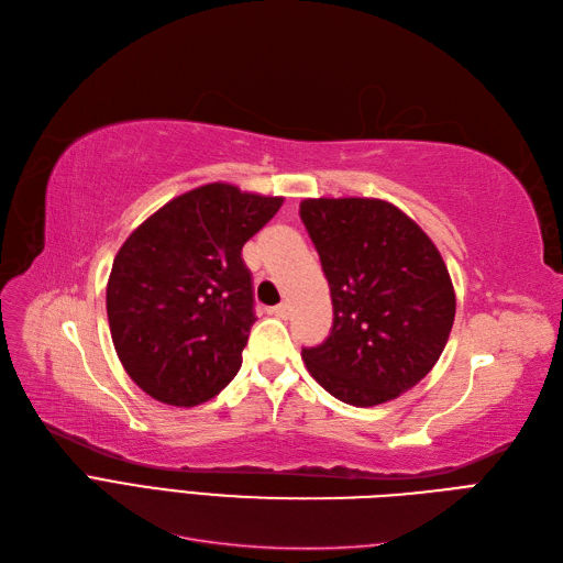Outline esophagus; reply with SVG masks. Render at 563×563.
<instances>
[{
	"label": "esophagus",
	"mask_w": 563,
	"mask_h": 563,
	"mask_svg": "<svg viewBox=\"0 0 563 563\" xmlns=\"http://www.w3.org/2000/svg\"><path fill=\"white\" fill-rule=\"evenodd\" d=\"M268 313L276 316V318H287V316H289V303H278V306L271 308Z\"/></svg>",
	"instance_id": "34e87169"
}]
</instances>
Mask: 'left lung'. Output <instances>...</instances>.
I'll use <instances>...</instances> for the list:
<instances>
[{
  "label": "left lung",
  "instance_id": "1",
  "mask_svg": "<svg viewBox=\"0 0 563 563\" xmlns=\"http://www.w3.org/2000/svg\"><path fill=\"white\" fill-rule=\"evenodd\" d=\"M299 214L334 308L330 336L301 351L306 369L346 405L395 400L434 367L456 316L440 250L378 198H306Z\"/></svg>",
  "mask_w": 563,
  "mask_h": 563
}]
</instances>
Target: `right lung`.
Instances as JSON below:
<instances>
[{
    "mask_svg": "<svg viewBox=\"0 0 563 563\" xmlns=\"http://www.w3.org/2000/svg\"><path fill=\"white\" fill-rule=\"evenodd\" d=\"M283 206L212 183L173 198L117 252L107 318L123 369L154 400L196 407L239 374L255 324L241 250Z\"/></svg>",
    "mask_w": 563,
    "mask_h": 563,
    "instance_id": "right-lung-1",
    "label": "right lung"
}]
</instances>
